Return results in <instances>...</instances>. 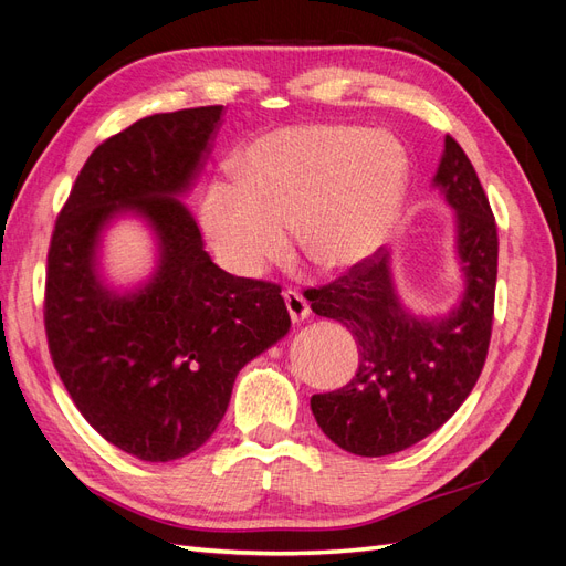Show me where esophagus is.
<instances>
[{"instance_id": "1", "label": "esophagus", "mask_w": 566, "mask_h": 566, "mask_svg": "<svg viewBox=\"0 0 566 566\" xmlns=\"http://www.w3.org/2000/svg\"><path fill=\"white\" fill-rule=\"evenodd\" d=\"M283 300H285V306H287L293 323H302V321L310 318V314H312L310 302H306L300 293H295V290H285Z\"/></svg>"}]
</instances>
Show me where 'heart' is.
Here are the masks:
<instances>
[{"label": "heart", "instance_id": "heart-1", "mask_svg": "<svg viewBox=\"0 0 566 566\" xmlns=\"http://www.w3.org/2000/svg\"><path fill=\"white\" fill-rule=\"evenodd\" d=\"M408 153L387 132L295 125L250 142L233 181H212L200 224L219 262L254 279L279 262L295 229L300 252L321 271H347L382 248L401 214Z\"/></svg>", "mask_w": 566, "mask_h": 566}]
</instances>
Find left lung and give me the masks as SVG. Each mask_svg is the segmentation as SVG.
Here are the masks:
<instances>
[{"label": "left lung", "instance_id": "8db88e82", "mask_svg": "<svg viewBox=\"0 0 566 566\" xmlns=\"http://www.w3.org/2000/svg\"><path fill=\"white\" fill-rule=\"evenodd\" d=\"M432 186L455 212L462 293L447 314H416L399 297L387 248L335 283L306 290L318 316L347 325L358 339L352 382L312 397L323 434L354 455H391L430 437L470 397L486 361L499 233L484 188L453 136L443 139Z\"/></svg>", "mask_w": 566, "mask_h": 566}]
</instances>
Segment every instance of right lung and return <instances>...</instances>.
<instances>
[{
  "label": "right lung",
  "mask_w": 566,
  "mask_h": 566,
  "mask_svg": "<svg viewBox=\"0 0 566 566\" xmlns=\"http://www.w3.org/2000/svg\"><path fill=\"white\" fill-rule=\"evenodd\" d=\"M224 106L139 119L101 144L56 219L44 325L61 380L94 430L148 462L198 451L224 418L235 375L290 331L281 287L231 276L205 250L184 196ZM142 218L157 266L132 289L103 276V233Z\"/></svg>",
  "instance_id": "obj_1"
}]
</instances>
